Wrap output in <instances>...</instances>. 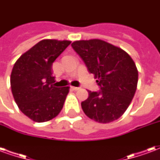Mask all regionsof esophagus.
Listing matches in <instances>:
<instances>
[{
  "mask_svg": "<svg viewBox=\"0 0 160 160\" xmlns=\"http://www.w3.org/2000/svg\"><path fill=\"white\" fill-rule=\"evenodd\" d=\"M71 89L73 91H78L80 89V87H71Z\"/></svg>",
  "mask_w": 160,
  "mask_h": 160,
  "instance_id": "34e87169",
  "label": "esophagus"
}]
</instances>
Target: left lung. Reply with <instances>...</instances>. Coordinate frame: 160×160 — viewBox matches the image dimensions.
<instances>
[{"label": "left lung", "instance_id": "left-lung-1", "mask_svg": "<svg viewBox=\"0 0 160 160\" xmlns=\"http://www.w3.org/2000/svg\"><path fill=\"white\" fill-rule=\"evenodd\" d=\"M89 73L97 79L99 92L88 91L81 103L92 120L108 123L121 118L130 104L138 83V70L123 49L101 39L74 41L71 44Z\"/></svg>", "mask_w": 160, "mask_h": 160}]
</instances>
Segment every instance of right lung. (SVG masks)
Instances as JSON below:
<instances>
[{
  "label": "right lung",
  "instance_id": "right-lung-1",
  "mask_svg": "<svg viewBox=\"0 0 160 160\" xmlns=\"http://www.w3.org/2000/svg\"><path fill=\"white\" fill-rule=\"evenodd\" d=\"M70 43L43 39L14 63L10 77L12 96L19 110L34 122L51 120L62 109L69 87L55 86L52 64Z\"/></svg>",
  "mask_w": 160,
  "mask_h": 160
}]
</instances>
